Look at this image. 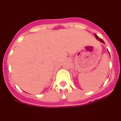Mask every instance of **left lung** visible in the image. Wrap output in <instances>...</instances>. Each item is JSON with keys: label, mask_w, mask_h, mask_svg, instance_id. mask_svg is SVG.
<instances>
[{"label": "left lung", "mask_w": 121, "mask_h": 121, "mask_svg": "<svg viewBox=\"0 0 121 121\" xmlns=\"http://www.w3.org/2000/svg\"><path fill=\"white\" fill-rule=\"evenodd\" d=\"M95 36H96V39H98V40H99V41L100 42H102V43H104V42L103 41V40H102V39H100V38H99V37H98V36H97L96 35V34H95Z\"/></svg>", "instance_id": "8db88e82"}]
</instances>
